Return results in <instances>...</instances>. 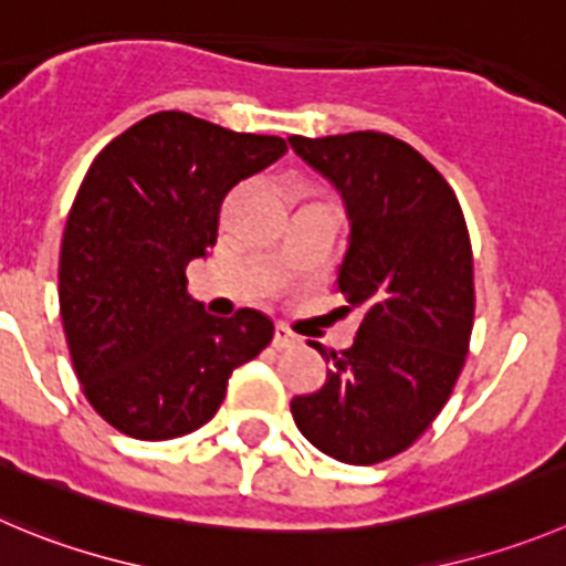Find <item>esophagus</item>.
<instances>
[{"label": "esophagus", "instance_id": "obj_1", "mask_svg": "<svg viewBox=\"0 0 566 566\" xmlns=\"http://www.w3.org/2000/svg\"><path fill=\"white\" fill-rule=\"evenodd\" d=\"M298 343H301V337L293 335L287 326L279 324L276 329H273V346H276V348H290V346H298Z\"/></svg>", "mask_w": 566, "mask_h": 566}]
</instances>
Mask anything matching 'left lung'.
I'll return each instance as SVG.
<instances>
[{"label":"left lung","mask_w":566,"mask_h":566,"mask_svg":"<svg viewBox=\"0 0 566 566\" xmlns=\"http://www.w3.org/2000/svg\"><path fill=\"white\" fill-rule=\"evenodd\" d=\"M295 156L343 198L348 245L337 290L360 310L355 343L329 352L326 382L295 396L293 419L313 447L355 467L408 450L450 399L474 321L472 245L441 172L377 130L290 136Z\"/></svg>","instance_id":"left-lung-1"}]
</instances>
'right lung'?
Masks as SVG:
<instances>
[{
    "instance_id": "1",
    "label": "right lung",
    "mask_w": 566,
    "mask_h": 566,
    "mask_svg": "<svg viewBox=\"0 0 566 566\" xmlns=\"http://www.w3.org/2000/svg\"><path fill=\"white\" fill-rule=\"evenodd\" d=\"M284 153L279 136L161 111L88 167L63 231L57 298L83 394L125 436L167 441L203 427L231 371L271 343L259 310L206 313L187 265L218 242L226 195Z\"/></svg>"
}]
</instances>
